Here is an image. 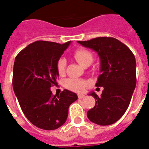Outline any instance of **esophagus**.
Segmentation results:
<instances>
[{"label":"esophagus","mask_w":149,"mask_h":149,"mask_svg":"<svg viewBox=\"0 0 149 149\" xmlns=\"http://www.w3.org/2000/svg\"><path fill=\"white\" fill-rule=\"evenodd\" d=\"M77 97H78L79 99H82V98H84V97H85V95H83V94H78Z\"/></svg>","instance_id":"34e87169"}]
</instances>
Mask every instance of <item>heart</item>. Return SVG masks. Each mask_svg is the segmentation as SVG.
Returning a JSON list of instances; mask_svg holds the SVG:
<instances>
[{
	"mask_svg": "<svg viewBox=\"0 0 149 149\" xmlns=\"http://www.w3.org/2000/svg\"><path fill=\"white\" fill-rule=\"evenodd\" d=\"M74 57L82 66L90 65L93 60V53L85 48H79L74 52ZM66 60L64 58H60L56 63V70L60 75H63L65 72ZM65 87L74 92H84L89 86V83L81 79L70 78L65 82Z\"/></svg>",
	"mask_w": 149,
	"mask_h": 149,
	"instance_id": "b5f03b06",
	"label": "heart"
}]
</instances>
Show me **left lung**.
I'll use <instances>...</instances> for the list:
<instances>
[{
	"mask_svg": "<svg viewBox=\"0 0 149 149\" xmlns=\"http://www.w3.org/2000/svg\"><path fill=\"white\" fill-rule=\"evenodd\" d=\"M77 42L96 51L101 60V74L95 86L104 90L100 97L94 92L89 93L96 101L87 112L88 119L99 125H112L125 113L136 87L135 56L125 45L113 37Z\"/></svg>",
	"mask_w": 149,
	"mask_h": 149,
	"instance_id": "8db88e82",
	"label": "left lung"
}]
</instances>
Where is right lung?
I'll return each mask as SVG.
<instances>
[{
  "label": "right lung",
  "mask_w": 149,
  "mask_h": 149,
  "mask_svg": "<svg viewBox=\"0 0 149 149\" xmlns=\"http://www.w3.org/2000/svg\"><path fill=\"white\" fill-rule=\"evenodd\" d=\"M70 43L36 41L15 59L13 89L24 114L39 128L51 131L63 125L68 107L77 99L76 93L67 89L58 95L51 91L59 77L56 63Z\"/></svg>",
  "instance_id": "1"
}]
</instances>
